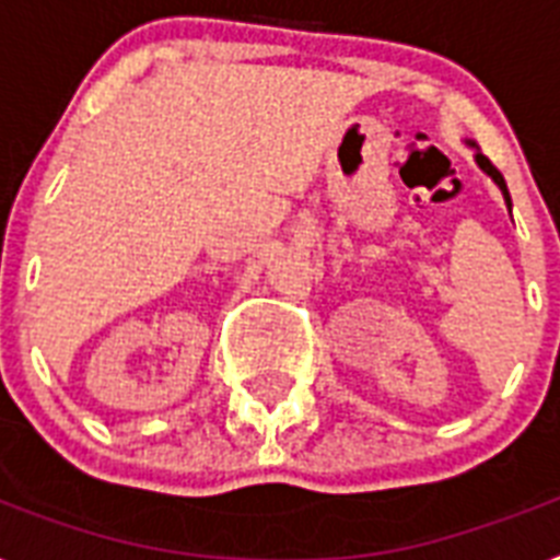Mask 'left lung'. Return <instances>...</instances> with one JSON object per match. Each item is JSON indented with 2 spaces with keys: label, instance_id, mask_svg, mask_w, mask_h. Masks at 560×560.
Instances as JSON below:
<instances>
[{
  "label": "left lung",
  "instance_id": "obj_1",
  "mask_svg": "<svg viewBox=\"0 0 560 560\" xmlns=\"http://www.w3.org/2000/svg\"><path fill=\"white\" fill-rule=\"evenodd\" d=\"M477 166H480V170L486 172V175L492 177L494 184L501 186V192H503V198H506V207L512 209V198H509V189H506V180H503V175L501 172H498V166H494L492 161H489V158H486V154H477Z\"/></svg>",
  "mask_w": 560,
  "mask_h": 560
}]
</instances>
